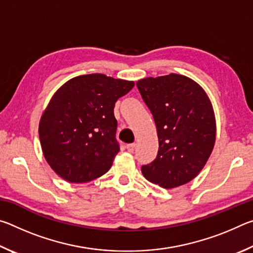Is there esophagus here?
Masks as SVG:
<instances>
[{
  "instance_id": "obj_1",
  "label": "esophagus",
  "mask_w": 253,
  "mask_h": 253,
  "mask_svg": "<svg viewBox=\"0 0 253 253\" xmlns=\"http://www.w3.org/2000/svg\"><path fill=\"white\" fill-rule=\"evenodd\" d=\"M135 146H136V145H135L134 143H132V144H127V145H126V148H127V151L129 152V153H134Z\"/></svg>"
}]
</instances>
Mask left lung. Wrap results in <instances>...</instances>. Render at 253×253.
Segmentation results:
<instances>
[{"label": "left lung", "instance_id": "obj_1", "mask_svg": "<svg viewBox=\"0 0 253 253\" xmlns=\"http://www.w3.org/2000/svg\"><path fill=\"white\" fill-rule=\"evenodd\" d=\"M156 124L158 153L142 166L144 177L164 188L184 185L198 176L213 151L216 124L211 100L188 77L169 74L137 81Z\"/></svg>", "mask_w": 253, "mask_h": 253}]
</instances>
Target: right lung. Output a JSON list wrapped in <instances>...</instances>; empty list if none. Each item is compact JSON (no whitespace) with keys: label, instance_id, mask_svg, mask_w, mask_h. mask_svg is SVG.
<instances>
[{"label":"right lung","instance_id":"obj_1","mask_svg":"<svg viewBox=\"0 0 253 253\" xmlns=\"http://www.w3.org/2000/svg\"><path fill=\"white\" fill-rule=\"evenodd\" d=\"M134 81L102 74L75 77L51 98L39 123L41 148L50 168L70 183H87L109 170L119 152L115 102Z\"/></svg>","mask_w":253,"mask_h":253}]
</instances>
